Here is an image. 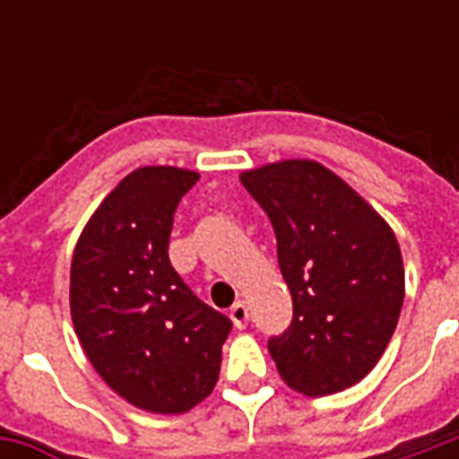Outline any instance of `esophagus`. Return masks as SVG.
Segmentation results:
<instances>
[{
  "label": "esophagus",
  "mask_w": 459,
  "mask_h": 459,
  "mask_svg": "<svg viewBox=\"0 0 459 459\" xmlns=\"http://www.w3.org/2000/svg\"><path fill=\"white\" fill-rule=\"evenodd\" d=\"M230 319H233V325H236V327L238 329H243L246 327V325H248V307H246V302H236V305H233V307H230Z\"/></svg>",
  "instance_id": "1"
}]
</instances>
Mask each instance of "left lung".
<instances>
[{"label":"left lung","instance_id":"1","mask_svg":"<svg viewBox=\"0 0 459 459\" xmlns=\"http://www.w3.org/2000/svg\"><path fill=\"white\" fill-rule=\"evenodd\" d=\"M240 181L268 213L292 295L290 327L268 339L280 376L307 395L354 385L381 359L403 307L394 230L317 161H278Z\"/></svg>","mask_w":459,"mask_h":459}]
</instances>
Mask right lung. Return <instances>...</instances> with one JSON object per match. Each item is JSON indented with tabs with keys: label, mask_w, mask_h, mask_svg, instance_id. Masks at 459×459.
Returning a JSON list of instances; mask_svg holds the SVG:
<instances>
[{
	"label": "right lung",
	"mask_w": 459,
	"mask_h": 459,
	"mask_svg": "<svg viewBox=\"0 0 459 459\" xmlns=\"http://www.w3.org/2000/svg\"><path fill=\"white\" fill-rule=\"evenodd\" d=\"M199 174L142 167L88 221L71 265V317L85 354L125 401L184 413L213 391L230 322L169 263L181 196Z\"/></svg>",
	"instance_id": "add662e5"
}]
</instances>
